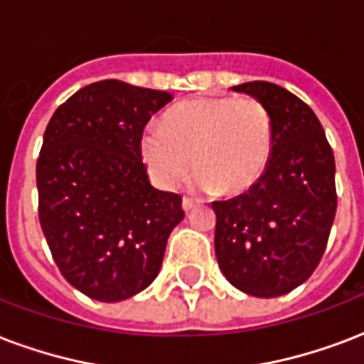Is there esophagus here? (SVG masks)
Wrapping results in <instances>:
<instances>
[{"instance_id":"1","label":"esophagus","mask_w":364,"mask_h":364,"mask_svg":"<svg viewBox=\"0 0 364 364\" xmlns=\"http://www.w3.org/2000/svg\"><path fill=\"white\" fill-rule=\"evenodd\" d=\"M198 204H200V200H196V198H188V196L183 198V210H185V212H191V210L198 206Z\"/></svg>"}]
</instances>
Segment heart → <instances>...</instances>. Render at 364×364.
Segmentation results:
<instances>
[{
  "mask_svg": "<svg viewBox=\"0 0 364 364\" xmlns=\"http://www.w3.org/2000/svg\"><path fill=\"white\" fill-rule=\"evenodd\" d=\"M141 151L152 177L173 188L194 162V183L204 191L240 194L267 170L273 152V124L254 97H200L179 102L149 127Z\"/></svg>",
  "mask_w": 364,
  "mask_h": 364,
  "instance_id": "1",
  "label": "heart"
}]
</instances>
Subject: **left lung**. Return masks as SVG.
<instances>
[{"mask_svg": "<svg viewBox=\"0 0 364 364\" xmlns=\"http://www.w3.org/2000/svg\"><path fill=\"white\" fill-rule=\"evenodd\" d=\"M232 91L265 105L273 152L254 187L212 202L215 257L235 288L277 298L307 281L324 254L338 206L334 152L315 112L288 90L248 82Z\"/></svg>", "mask_w": 364, "mask_h": 364, "instance_id": "obj_1", "label": "left lung"}]
</instances>
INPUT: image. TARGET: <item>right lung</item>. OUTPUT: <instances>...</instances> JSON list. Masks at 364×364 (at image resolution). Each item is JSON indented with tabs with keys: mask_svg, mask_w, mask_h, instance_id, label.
<instances>
[{
	"mask_svg": "<svg viewBox=\"0 0 364 364\" xmlns=\"http://www.w3.org/2000/svg\"><path fill=\"white\" fill-rule=\"evenodd\" d=\"M171 99L102 80L47 124L36 164L41 231L63 277L91 299L112 304L145 290L185 218L181 196L152 187L141 156L146 122Z\"/></svg>",
	"mask_w": 364,
	"mask_h": 364,
	"instance_id": "right-lung-1",
	"label": "right lung"
}]
</instances>
